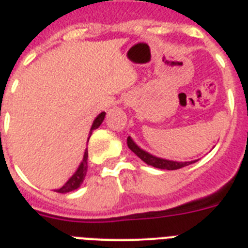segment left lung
Wrapping results in <instances>:
<instances>
[{"instance_id":"1","label":"left lung","mask_w":248,"mask_h":248,"mask_svg":"<svg viewBox=\"0 0 248 248\" xmlns=\"http://www.w3.org/2000/svg\"><path fill=\"white\" fill-rule=\"evenodd\" d=\"M127 146L135 153V154H136V155L139 156V158L141 159V160H144L146 164L155 167V168H160V170H180V168L190 166V164L196 162V160H192V162H173V160H167V159L156 158V156H153L152 154H149V153L144 152L142 149L139 148L138 145L131 140V138H127Z\"/></svg>"}]
</instances>
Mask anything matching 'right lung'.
I'll return each mask as SVG.
<instances>
[{"mask_svg":"<svg viewBox=\"0 0 248 248\" xmlns=\"http://www.w3.org/2000/svg\"><path fill=\"white\" fill-rule=\"evenodd\" d=\"M104 117H106V113L102 112V113L95 118V121H94V124H93L92 126V131L99 127L100 124H102V122H103ZM86 172H88V150H86L85 154H84V159H82L81 164H80V167H78V170L75 172V174H74V176H72L71 178L65 183V186H62L61 188L56 190V192H60V194H67V192H71V191L76 190L78 187H80V185H81L84 178H85Z\"/></svg>","mask_w":248,"mask_h":248,"instance_id":"1","label":"right lung"}]
</instances>
